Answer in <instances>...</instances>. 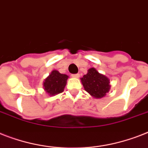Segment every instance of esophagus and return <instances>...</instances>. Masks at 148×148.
Listing matches in <instances>:
<instances>
[{"label":"esophagus","mask_w":148,"mask_h":148,"mask_svg":"<svg viewBox=\"0 0 148 148\" xmlns=\"http://www.w3.org/2000/svg\"><path fill=\"white\" fill-rule=\"evenodd\" d=\"M72 77H75V78H77L80 77V74H72Z\"/></svg>","instance_id":"1"}]
</instances>
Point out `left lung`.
<instances>
[{
    "mask_svg": "<svg viewBox=\"0 0 148 148\" xmlns=\"http://www.w3.org/2000/svg\"><path fill=\"white\" fill-rule=\"evenodd\" d=\"M85 90L96 99L103 98L110 90L109 79L104 74L97 71L94 68H90L87 74L80 78Z\"/></svg>",
    "mask_w": 148,
    "mask_h": 148,
    "instance_id": "left-lung-1",
    "label": "left lung"
}]
</instances>
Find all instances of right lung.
Instances as JSON below:
<instances>
[{
  "label": "right lung",
  "instance_id": "obj_1",
  "mask_svg": "<svg viewBox=\"0 0 148 148\" xmlns=\"http://www.w3.org/2000/svg\"><path fill=\"white\" fill-rule=\"evenodd\" d=\"M68 77L67 74H61L59 71L53 70L43 82L44 90L50 97L62 93Z\"/></svg>",
  "mask_w": 148,
  "mask_h": 148
}]
</instances>
